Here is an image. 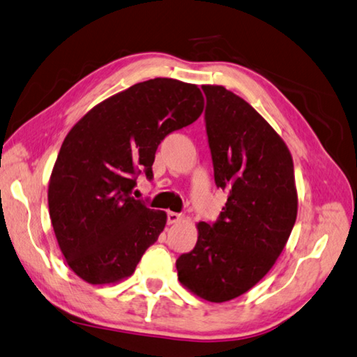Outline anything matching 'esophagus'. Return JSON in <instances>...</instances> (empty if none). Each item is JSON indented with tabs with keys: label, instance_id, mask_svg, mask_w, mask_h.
Masks as SVG:
<instances>
[{
	"label": "esophagus",
	"instance_id": "esophagus-1",
	"mask_svg": "<svg viewBox=\"0 0 357 357\" xmlns=\"http://www.w3.org/2000/svg\"><path fill=\"white\" fill-rule=\"evenodd\" d=\"M182 220H183V216L180 213H175V211H167V224H175Z\"/></svg>",
	"mask_w": 357,
	"mask_h": 357
}]
</instances>
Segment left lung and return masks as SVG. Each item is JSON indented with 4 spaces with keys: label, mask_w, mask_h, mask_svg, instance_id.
Instances as JSON below:
<instances>
[{
    "label": "left lung",
    "mask_w": 357,
    "mask_h": 357,
    "mask_svg": "<svg viewBox=\"0 0 357 357\" xmlns=\"http://www.w3.org/2000/svg\"><path fill=\"white\" fill-rule=\"evenodd\" d=\"M215 183L227 191L216 222L175 261L180 284L211 303L246 293L271 270L295 226L293 160L273 127L222 86H202Z\"/></svg>",
    "instance_id": "1"
}]
</instances>
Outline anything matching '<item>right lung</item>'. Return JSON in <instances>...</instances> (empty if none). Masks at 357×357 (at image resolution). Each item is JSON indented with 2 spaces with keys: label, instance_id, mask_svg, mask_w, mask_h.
<instances>
[{
  "label": "right lung",
  "instance_id": "obj_1",
  "mask_svg": "<svg viewBox=\"0 0 357 357\" xmlns=\"http://www.w3.org/2000/svg\"><path fill=\"white\" fill-rule=\"evenodd\" d=\"M204 97L172 78L137 83L106 98L68 131L48 185L53 230L67 265L93 285L131 276L166 226V213L131 197L153 178L160 142L197 121Z\"/></svg>",
  "mask_w": 357,
  "mask_h": 357
}]
</instances>
